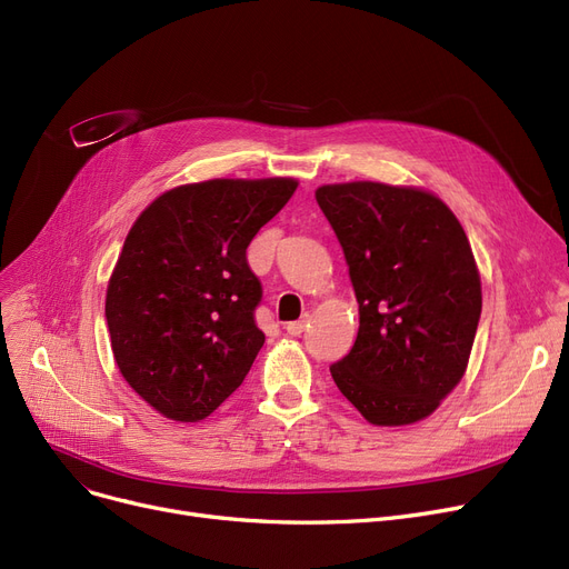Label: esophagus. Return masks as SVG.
<instances>
[{"instance_id":"1","label":"esophagus","mask_w":569,"mask_h":569,"mask_svg":"<svg viewBox=\"0 0 569 569\" xmlns=\"http://www.w3.org/2000/svg\"><path fill=\"white\" fill-rule=\"evenodd\" d=\"M309 327V318H302V320H292V322H288L286 325V332L290 335V337H300L305 330Z\"/></svg>"}]
</instances>
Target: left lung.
<instances>
[{
    "label": "left lung",
    "instance_id": "obj_1",
    "mask_svg": "<svg viewBox=\"0 0 569 569\" xmlns=\"http://www.w3.org/2000/svg\"><path fill=\"white\" fill-rule=\"evenodd\" d=\"M360 305V332L330 367L378 427L425 420L463 378L482 313L468 237L433 193L380 182L316 191Z\"/></svg>",
    "mask_w": 569,
    "mask_h": 569
}]
</instances>
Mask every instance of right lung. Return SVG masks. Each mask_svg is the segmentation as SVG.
<instances>
[{"label": "right lung", "instance_id": "right-lung-1", "mask_svg": "<svg viewBox=\"0 0 569 569\" xmlns=\"http://www.w3.org/2000/svg\"><path fill=\"white\" fill-rule=\"evenodd\" d=\"M295 189L290 177L177 187L129 230L106 295L112 355L170 420H204L247 378L264 343L247 247Z\"/></svg>", "mask_w": 569, "mask_h": 569}]
</instances>
